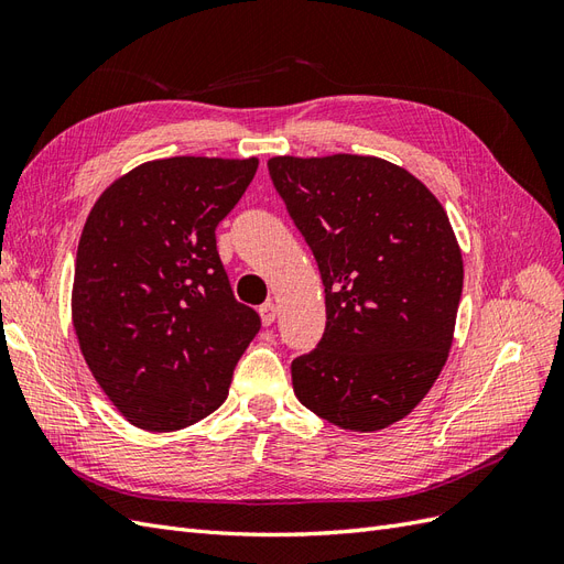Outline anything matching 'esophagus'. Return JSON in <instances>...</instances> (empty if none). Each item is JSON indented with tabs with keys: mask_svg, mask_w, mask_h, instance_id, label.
I'll return each mask as SVG.
<instances>
[{
	"mask_svg": "<svg viewBox=\"0 0 564 564\" xmlns=\"http://www.w3.org/2000/svg\"><path fill=\"white\" fill-rule=\"evenodd\" d=\"M259 313H261V319H263L265 327H270V324L275 322V317H278V308H275V303H272V301L263 303L261 308H259Z\"/></svg>",
	"mask_w": 564,
	"mask_h": 564,
	"instance_id": "esophagus-1",
	"label": "esophagus"
}]
</instances>
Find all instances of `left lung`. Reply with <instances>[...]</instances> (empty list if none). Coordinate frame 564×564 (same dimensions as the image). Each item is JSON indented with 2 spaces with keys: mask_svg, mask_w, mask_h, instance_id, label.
Listing matches in <instances>:
<instances>
[{
  "mask_svg": "<svg viewBox=\"0 0 564 564\" xmlns=\"http://www.w3.org/2000/svg\"><path fill=\"white\" fill-rule=\"evenodd\" d=\"M272 185L324 284L319 344L292 362L319 419L381 431L425 398L452 348L464 261L435 195L379 158H272Z\"/></svg>",
  "mask_w": 564,
  "mask_h": 564,
  "instance_id": "left-lung-1",
  "label": "left lung"
}]
</instances>
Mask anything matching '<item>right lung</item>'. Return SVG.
I'll use <instances>...</instances> for the list:
<instances>
[{
    "label": "right lung",
    "mask_w": 564,
    "mask_h": 564,
    "mask_svg": "<svg viewBox=\"0 0 564 564\" xmlns=\"http://www.w3.org/2000/svg\"><path fill=\"white\" fill-rule=\"evenodd\" d=\"M259 160L169 158L135 166L84 224L73 284L79 348L143 431H178L228 398L261 317L232 294L216 228Z\"/></svg>",
    "instance_id": "add662e5"
}]
</instances>
